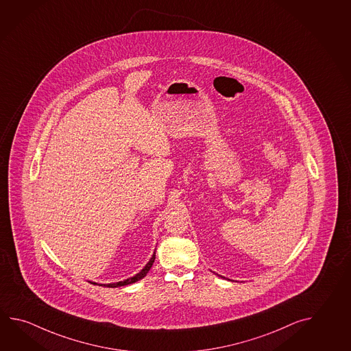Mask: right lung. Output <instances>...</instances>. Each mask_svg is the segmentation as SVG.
Instances as JSON below:
<instances>
[{
    "instance_id": "add662e5",
    "label": "right lung",
    "mask_w": 351,
    "mask_h": 351,
    "mask_svg": "<svg viewBox=\"0 0 351 351\" xmlns=\"http://www.w3.org/2000/svg\"><path fill=\"white\" fill-rule=\"evenodd\" d=\"M155 254L156 252H154L152 254V256H151L150 260H149V263L145 265V267H143V270L140 272H137L136 275H134L132 278H129V279L123 280V281H119V282H111V284H100L101 287H126V285H130V284H134V282H136L138 280L143 279L146 276V274L150 271L151 266L154 264V261H155ZM91 284H96V282H93V281H90ZM96 285H99V284H96Z\"/></svg>"
}]
</instances>
